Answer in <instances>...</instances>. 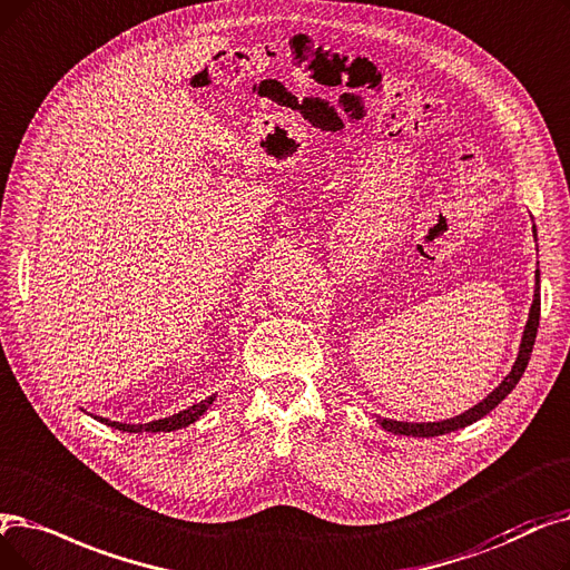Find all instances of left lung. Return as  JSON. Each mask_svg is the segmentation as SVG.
Listing matches in <instances>:
<instances>
[{
    "mask_svg": "<svg viewBox=\"0 0 570 570\" xmlns=\"http://www.w3.org/2000/svg\"><path fill=\"white\" fill-rule=\"evenodd\" d=\"M540 277H535V295H533V305L529 312V321H527V328H524V337H522V346H519V356L510 370V375L499 384V389H493L482 403H478L475 407H470L468 412L448 419V422H433V424H407V422H393V419H380L382 429L395 433V435H414V438H433V435H444V433H452L459 431L463 426H470L478 419H482L484 414H489L493 407H497L505 395L517 386V382L522 380L524 370L529 365L531 352H533V344H535V333L540 326Z\"/></svg>",
    "mask_w": 570,
    "mask_h": 570,
    "instance_id": "1",
    "label": "left lung"
}]
</instances>
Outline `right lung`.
Instances as JSON below:
<instances>
[{
    "instance_id": "right-lung-1",
    "label": "right lung",
    "mask_w": 570,
    "mask_h": 570,
    "mask_svg": "<svg viewBox=\"0 0 570 570\" xmlns=\"http://www.w3.org/2000/svg\"><path fill=\"white\" fill-rule=\"evenodd\" d=\"M214 399H216V395H209L207 401L197 403V405H193V407H188L179 414H171L167 419H158V422H148V424H120V422H109V419H105V416H97V419H100L102 424H107L111 429H118V431H126V433H141V431H146V433H167V431H177V429H184V426L197 422V419H200L207 412V407L214 403Z\"/></svg>"
}]
</instances>
